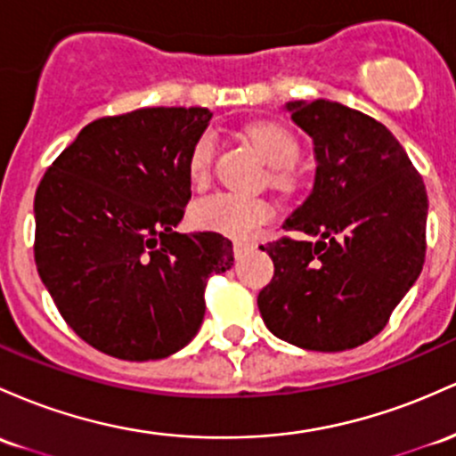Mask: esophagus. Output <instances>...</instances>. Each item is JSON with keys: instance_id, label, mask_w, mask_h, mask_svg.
Returning a JSON list of instances; mask_svg holds the SVG:
<instances>
[{"instance_id": "34e87169", "label": "esophagus", "mask_w": 456, "mask_h": 456, "mask_svg": "<svg viewBox=\"0 0 456 456\" xmlns=\"http://www.w3.org/2000/svg\"><path fill=\"white\" fill-rule=\"evenodd\" d=\"M255 248L253 242H233V255H236L238 259H242L244 255H248Z\"/></svg>"}]
</instances>
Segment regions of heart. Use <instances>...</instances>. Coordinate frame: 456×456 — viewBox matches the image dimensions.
Instances as JSON below:
<instances>
[{"mask_svg":"<svg viewBox=\"0 0 456 456\" xmlns=\"http://www.w3.org/2000/svg\"><path fill=\"white\" fill-rule=\"evenodd\" d=\"M247 136L255 144L259 155L273 167L270 182L274 188L289 190L297 183L294 164L301 155V144L289 129L279 123H255L248 127ZM214 162V136L203 134L194 142L190 151L188 171L192 182H205ZM273 216V208L259 199L238 197V194H214L203 199L192 208V220L199 229L205 232H216L227 238L247 240L259 232L266 220Z\"/></svg>","mask_w":456,"mask_h":456,"instance_id":"1","label":"heart"}]
</instances>
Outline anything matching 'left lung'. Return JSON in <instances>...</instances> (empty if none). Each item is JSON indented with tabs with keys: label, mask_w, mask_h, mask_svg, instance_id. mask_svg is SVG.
<instances>
[{
	"label": "left lung",
	"mask_w": 456,
	"mask_h": 456,
	"mask_svg": "<svg viewBox=\"0 0 456 456\" xmlns=\"http://www.w3.org/2000/svg\"><path fill=\"white\" fill-rule=\"evenodd\" d=\"M314 144L309 197L281 238L259 247L274 277L257 307L270 333L305 350L354 348L381 333L422 273L428 199L422 177L383 123L338 102H289Z\"/></svg>",
	"instance_id": "8db88e82"
}]
</instances>
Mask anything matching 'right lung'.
Returning <instances> with one entry per match:
<instances>
[{
    "mask_svg": "<svg viewBox=\"0 0 456 456\" xmlns=\"http://www.w3.org/2000/svg\"><path fill=\"white\" fill-rule=\"evenodd\" d=\"M208 108H142L93 121L34 197V259L58 312L90 346L149 362L201 327L205 283L233 264L232 240L177 233L188 159Z\"/></svg>",
    "mask_w": 456,
    "mask_h": 456,
    "instance_id": "1",
    "label": "right lung"
}]
</instances>
